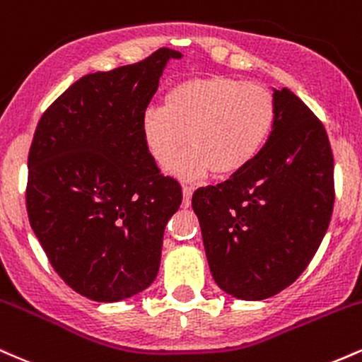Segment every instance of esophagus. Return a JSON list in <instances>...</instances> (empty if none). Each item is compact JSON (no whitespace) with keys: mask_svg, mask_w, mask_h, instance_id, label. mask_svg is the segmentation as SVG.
Masks as SVG:
<instances>
[{"mask_svg":"<svg viewBox=\"0 0 362 362\" xmlns=\"http://www.w3.org/2000/svg\"><path fill=\"white\" fill-rule=\"evenodd\" d=\"M184 207H189L190 206V199H192V194H194V187L190 185H184Z\"/></svg>","mask_w":362,"mask_h":362,"instance_id":"1","label":"esophagus"}]
</instances>
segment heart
I'll use <instances>...</instances> for the list:
<instances>
[{"label":"heart","mask_w":362,"mask_h":362,"mask_svg":"<svg viewBox=\"0 0 362 362\" xmlns=\"http://www.w3.org/2000/svg\"><path fill=\"white\" fill-rule=\"evenodd\" d=\"M276 122V100L265 86L236 78L185 80L165 95L163 107H149L141 134L149 155L182 178L238 172L260 153Z\"/></svg>","instance_id":"heart-1"}]
</instances>
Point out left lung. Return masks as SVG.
Masks as SVG:
<instances>
[{
  "label": "left lung",
  "mask_w": 362,
  "mask_h": 362,
  "mask_svg": "<svg viewBox=\"0 0 362 362\" xmlns=\"http://www.w3.org/2000/svg\"><path fill=\"white\" fill-rule=\"evenodd\" d=\"M272 97L276 122L259 155L192 195L211 274L240 300H265L293 284L334 211V155L322 120L288 88Z\"/></svg>",
  "instance_id": "obj_1"
}]
</instances>
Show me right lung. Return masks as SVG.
<instances>
[{"instance_id":"1","label":"right lung","mask_w":362,"mask_h":362,"mask_svg":"<svg viewBox=\"0 0 362 362\" xmlns=\"http://www.w3.org/2000/svg\"><path fill=\"white\" fill-rule=\"evenodd\" d=\"M86 74L37 124L25 189L28 221L52 269L73 291L112 303L155 281L180 184L163 175L141 134V117L168 59Z\"/></svg>"}]
</instances>
